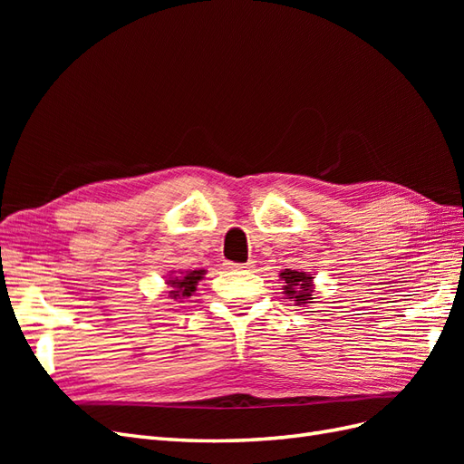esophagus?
<instances>
[{
	"instance_id": "esophagus-1",
	"label": "esophagus",
	"mask_w": 464,
	"mask_h": 464,
	"mask_svg": "<svg viewBox=\"0 0 464 464\" xmlns=\"http://www.w3.org/2000/svg\"><path fill=\"white\" fill-rule=\"evenodd\" d=\"M227 265V269H230V271H247V269H251V266H254V261H247V263H224Z\"/></svg>"
}]
</instances>
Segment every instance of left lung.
<instances>
[{"label":"left lung","mask_w":464,"mask_h":464,"mask_svg":"<svg viewBox=\"0 0 464 464\" xmlns=\"http://www.w3.org/2000/svg\"><path fill=\"white\" fill-rule=\"evenodd\" d=\"M280 278L285 280V294L288 300L296 302V305H307L314 300V276L304 271L285 269L280 273Z\"/></svg>","instance_id":"left-lung-1"}]
</instances>
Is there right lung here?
<instances>
[{"mask_svg": "<svg viewBox=\"0 0 464 464\" xmlns=\"http://www.w3.org/2000/svg\"><path fill=\"white\" fill-rule=\"evenodd\" d=\"M207 271L205 269H198V271H186L181 276H170L166 280V285L170 286L168 290V296L172 300H184L189 298L191 294L198 290V283L203 278Z\"/></svg>", "mask_w": 464, "mask_h": 464, "instance_id": "obj_1", "label": "right lung"}]
</instances>
